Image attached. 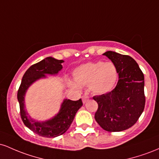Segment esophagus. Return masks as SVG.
<instances>
[{
	"instance_id": "obj_1",
	"label": "esophagus",
	"mask_w": 159,
	"mask_h": 159,
	"mask_svg": "<svg viewBox=\"0 0 159 159\" xmlns=\"http://www.w3.org/2000/svg\"><path fill=\"white\" fill-rule=\"evenodd\" d=\"M82 102H83V103H85L87 102V101L89 100V97L87 96H85V95H84V96H82Z\"/></svg>"
}]
</instances>
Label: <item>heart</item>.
<instances>
[{"mask_svg": "<svg viewBox=\"0 0 159 159\" xmlns=\"http://www.w3.org/2000/svg\"><path fill=\"white\" fill-rule=\"evenodd\" d=\"M76 82L69 81L72 88L79 90L80 86H88L95 94H105L113 90L118 78L117 69L111 62H90L75 69Z\"/></svg>", "mask_w": 159, "mask_h": 159, "instance_id": "b5f03b06", "label": "heart"}]
</instances>
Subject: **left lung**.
Wrapping results in <instances>:
<instances>
[{"mask_svg": "<svg viewBox=\"0 0 159 159\" xmlns=\"http://www.w3.org/2000/svg\"><path fill=\"white\" fill-rule=\"evenodd\" d=\"M103 54L115 65L119 80L114 90L93 97L98 103L95 120L107 132H121L134 125L143 111V73L130 56L111 51Z\"/></svg>", "mask_w": 159, "mask_h": 159, "instance_id": "obj_1", "label": "left lung"}]
</instances>
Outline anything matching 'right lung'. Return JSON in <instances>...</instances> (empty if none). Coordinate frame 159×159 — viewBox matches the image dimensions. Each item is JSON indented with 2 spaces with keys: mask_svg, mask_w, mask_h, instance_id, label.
Instances as JSON below:
<instances>
[{
  "mask_svg": "<svg viewBox=\"0 0 159 159\" xmlns=\"http://www.w3.org/2000/svg\"><path fill=\"white\" fill-rule=\"evenodd\" d=\"M63 62L62 60H57L49 57L32 65L24 74L18 90L17 98L19 102L20 115L24 124L34 133L45 138H55L64 134L72 124L78 109L83 105L81 98L77 101L65 99L62 103L60 112L52 120L43 123L34 121L25 111L24 103L27 88L36 80L45 78V74L58 73L63 68L61 65Z\"/></svg>",
  "mask_w": 159,
  "mask_h": 159,
  "instance_id": "add662e5",
  "label": "right lung"
}]
</instances>
